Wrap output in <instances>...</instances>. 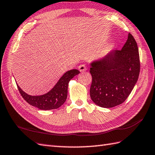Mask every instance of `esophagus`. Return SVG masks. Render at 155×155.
<instances>
[{
	"instance_id": "1",
	"label": "esophagus",
	"mask_w": 155,
	"mask_h": 155,
	"mask_svg": "<svg viewBox=\"0 0 155 155\" xmlns=\"http://www.w3.org/2000/svg\"><path fill=\"white\" fill-rule=\"evenodd\" d=\"M78 70L80 71V72H84L86 70V67L84 64H81V65L78 67Z\"/></svg>"
}]
</instances>
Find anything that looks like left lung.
I'll return each instance as SVG.
<instances>
[{"mask_svg": "<svg viewBox=\"0 0 155 155\" xmlns=\"http://www.w3.org/2000/svg\"><path fill=\"white\" fill-rule=\"evenodd\" d=\"M90 66L92 77L90 95L94 103L106 108L122 104L139 78V49L134 38L129 34L121 50H114L103 58L93 60Z\"/></svg>", "mask_w": 155, "mask_h": 155, "instance_id": "left-lung-1", "label": "left lung"}]
</instances>
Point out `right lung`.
I'll return each instance as SVG.
<instances>
[{
	"mask_svg": "<svg viewBox=\"0 0 155 155\" xmlns=\"http://www.w3.org/2000/svg\"><path fill=\"white\" fill-rule=\"evenodd\" d=\"M80 73L77 69H72L64 73L52 89L44 94L31 96L23 91L18 85V91L23 98L30 105L43 110L57 109L66 101L69 81Z\"/></svg>",
	"mask_w": 155,
	"mask_h": 155,
	"instance_id": "right-lung-1",
	"label": "right lung"
}]
</instances>
